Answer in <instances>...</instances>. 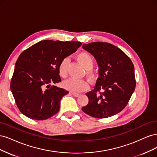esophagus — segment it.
Listing matches in <instances>:
<instances>
[{
	"mask_svg": "<svg viewBox=\"0 0 157 157\" xmlns=\"http://www.w3.org/2000/svg\"><path fill=\"white\" fill-rule=\"evenodd\" d=\"M71 94H72L75 97H78L80 96V94H76V93H73V92H72Z\"/></svg>",
	"mask_w": 157,
	"mask_h": 157,
	"instance_id": "esophagus-1",
	"label": "esophagus"
}]
</instances>
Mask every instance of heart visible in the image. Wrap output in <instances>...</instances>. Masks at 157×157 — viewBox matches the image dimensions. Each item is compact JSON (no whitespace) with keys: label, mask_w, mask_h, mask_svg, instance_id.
<instances>
[{"label":"heart","mask_w":157,"mask_h":157,"mask_svg":"<svg viewBox=\"0 0 157 157\" xmlns=\"http://www.w3.org/2000/svg\"><path fill=\"white\" fill-rule=\"evenodd\" d=\"M77 59L84 67L86 69L87 77L93 80L95 77L94 71L91 69L94 63L93 57L87 52H82L77 55ZM69 59L65 58L60 61L58 65V73L61 78H66L68 75V66ZM63 86L73 93H80L86 90L89 87L88 82L85 79L70 78L63 83Z\"/></svg>","instance_id":"obj_1"}]
</instances>
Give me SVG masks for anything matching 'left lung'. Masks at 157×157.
Here are the masks:
<instances>
[{"mask_svg":"<svg viewBox=\"0 0 157 157\" xmlns=\"http://www.w3.org/2000/svg\"><path fill=\"white\" fill-rule=\"evenodd\" d=\"M99 65V77L89 101L82 110L94 118H105L120 113L128 103L136 88L134 67L124 52L107 42L83 44Z\"/></svg>","mask_w":157,"mask_h":157,"instance_id":"left-lung-1","label":"left lung"}]
</instances>
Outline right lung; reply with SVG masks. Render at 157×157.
I'll return each instance as SVG.
<instances>
[{
    "mask_svg": "<svg viewBox=\"0 0 157 157\" xmlns=\"http://www.w3.org/2000/svg\"><path fill=\"white\" fill-rule=\"evenodd\" d=\"M77 41L44 40L18 57L10 89L19 110L33 120H46L59 110L60 100L69 93L50 84L61 81L58 65L81 46Z\"/></svg>",
    "mask_w": 157,
    "mask_h": 157,
    "instance_id": "right-lung-1",
    "label": "right lung"
}]
</instances>
